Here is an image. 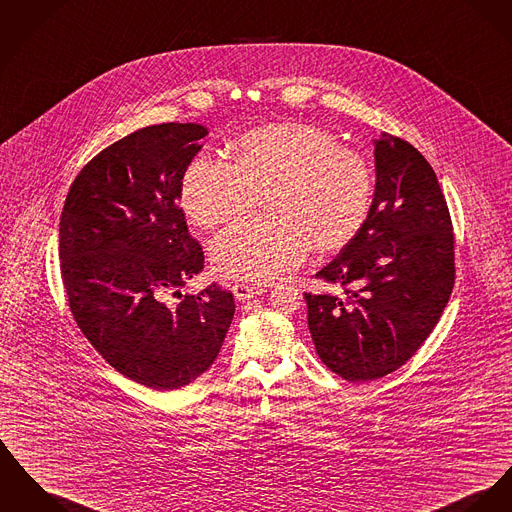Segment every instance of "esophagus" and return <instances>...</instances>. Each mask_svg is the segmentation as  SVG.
Returning a JSON list of instances; mask_svg holds the SVG:
<instances>
[{
  "label": "esophagus",
  "instance_id": "esophagus-1",
  "mask_svg": "<svg viewBox=\"0 0 512 512\" xmlns=\"http://www.w3.org/2000/svg\"><path fill=\"white\" fill-rule=\"evenodd\" d=\"M264 291H266L264 287H256V285H244V283L233 285V293H235V299H237V301H246V299L258 297V295H262Z\"/></svg>",
  "mask_w": 512,
  "mask_h": 512
}]
</instances>
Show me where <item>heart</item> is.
Masks as SVG:
<instances>
[{"mask_svg": "<svg viewBox=\"0 0 512 512\" xmlns=\"http://www.w3.org/2000/svg\"><path fill=\"white\" fill-rule=\"evenodd\" d=\"M266 198L272 217H250L211 242L217 272L270 283L295 272L312 244L340 250L363 227L373 174L353 149L332 132L281 122L254 130L235 147V165L196 157L182 178V207L202 229L248 213Z\"/></svg>", "mask_w": 512, "mask_h": 512, "instance_id": "b5f03b06", "label": "heart"}]
</instances>
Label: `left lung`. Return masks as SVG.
Here are the masks:
<instances>
[{"label": "left lung", "mask_w": 512, "mask_h": 512, "mask_svg": "<svg viewBox=\"0 0 512 512\" xmlns=\"http://www.w3.org/2000/svg\"><path fill=\"white\" fill-rule=\"evenodd\" d=\"M375 171L363 227L316 273L343 297L305 293L316 353L349 382L400 369L433 332L454 285L452 221L427 159L382 134Z\"/></svg>", "instance_id": "8db88e82"}]
</instances>
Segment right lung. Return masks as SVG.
I'll return each mask as SVG.
<instances>
[{
  "mask_svg": "<svg viewBox=\"0 0 512 512\" xmlns=\"http://www.w3.org/2000/svg\"><path fill=\"white\" fill-rule=\"evenodd\" d=\"M207 136L202 124L141 128L75 176L60 219V268L71 314L118 373L176 390L205 373L233 322L235 299L211 283L204 250L178 205L182 178ZM181 301L168 303L170 295Z\"/></svg>",
  "mask_w": 512,
  "mask_h": 512,
  "instance_id": "obj_1",
  "label": "right lung"
}]
</instances>
